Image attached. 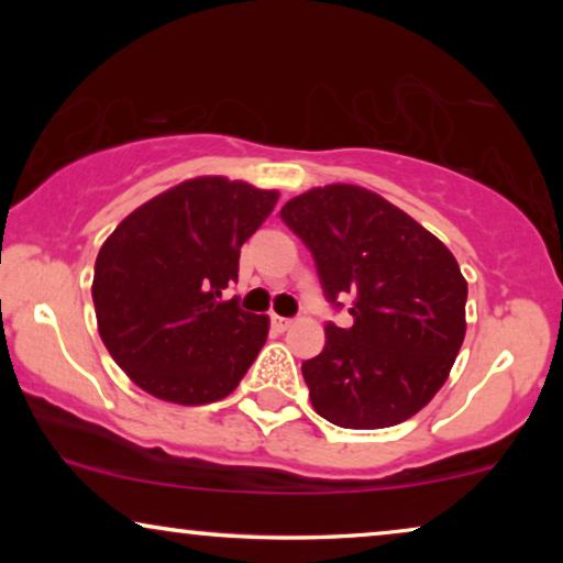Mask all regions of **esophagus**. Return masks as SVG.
I'll list each match as a JSON object with an SVG mask.
<instances>
[{"label": "esophagus", "instance_id": "obj_1", "mask_svg": "<svg viewBox=\"0 0 563 563\" xmlns=\"http://www.w3.org/2000/svg\"><path fill=\"white\" fill-rule=\"evenodd\" d=\"M272 328L276 333H284V330L291 328V320L289 318H279V314H272Z\"/></svg>", "mask_w": 563, "mask_h": 563}]
</instances>
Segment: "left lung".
I'll return each instance as SVG.
<instances>
[{"label": "left lung", "mask_w": 563, "mask_h": 563, "mask_svg": "<svg viewBox=\"0 0 563 563\" xmlns=\"http://www.w3.org/2000/svg\"><path fill=\"white\" fill-rule=\"evenodd\" d=\"M282 220L312 251L330 302L353 295V325H325L302 364L320 418L351 430L418 415L449 379L466 335V279L438 238L372 189L328 184L291 197Z\"/></svg>", "instance_id": "1"}]
</instances>
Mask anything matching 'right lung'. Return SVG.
<instances>
[{
    "instance_id": "obj_1",
    "label": "right lung",
    "mask_w": 563,
    "mask_h": 563,
    "mask_svg": "<svg viewBox=\"0 0 563 563\" xmlns=\"http://www.w3.org/2000/svg\"><path fill=\"white\" fill-rule=\"evenodd\" d=\"M276 199V189L195 176L130 212L102 243L91 282L99 338L151 397L218 402L264 349L268 314L220 297Z\"/></svg>"
}]
</instances>
